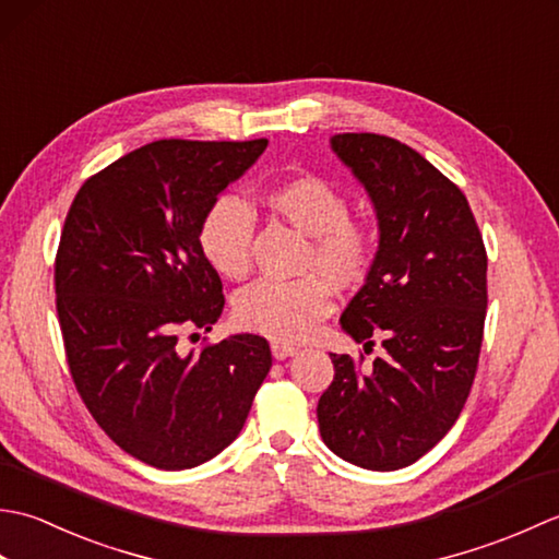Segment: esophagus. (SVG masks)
<instances>
[{
	"mask_svg": "<svg viewBox=\"0 0 559 559\" xmlns=\"http://www.w3.org/2000/svg\"><path fill=\"white\" fill-rule=\"evenodd\" d=\"M271 353L276 360H286V358H290V355L298 353V348L290 346V343H283V341H271Z\"/></svg>",
	"mask_w": 559,
	"mask_h": 559,
	"instance_id": "esophagus-1",
	"label": "esophagus"
}]
</instances>
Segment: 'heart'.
I'll return each instance as SVG.
<instances>
[{"label":"heart","mask_w":559,"mask_h":559,"mask_svg":"<svg viewBox=\"0 0 559 559\" xmlns=\"http://www.w3.org/2000/svg\"><path fill=\"white\" fill-rule=\"evenodd\" d=\"M264 201L295 228L312 237L305 254L307 276L298 281H257L235 300V319L245 329L281 341H302L334 307L336 288H355L370 276L377 237L350 221V204L338 189L314 175L271 187ZM254 218L245 201L221 197L199 223V249L225 278H245L252 259Z\"/></svg>","instance_id":"1"}]
</instances>
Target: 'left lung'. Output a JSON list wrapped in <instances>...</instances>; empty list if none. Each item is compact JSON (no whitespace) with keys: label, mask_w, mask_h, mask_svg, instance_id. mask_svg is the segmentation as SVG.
<instances>
[{"label":"left lung","mask_w":559,"mask_h":559,"mask_svg":"<svg viewBox=\"0 0 559 559\" xmlns=\"http://www.w3.org/2000/svg\"><path fill=\"white\" fill-rule=\"evenodd\" d=\"M331 151L370 197L379 245L341 329L384 355L360 372L331 353L334 382L317 406L324 444L367 471L425 456L456 423L476 377L488 254L461 189L396 139L336 134Z\"/></svg>","instance_id":"8db88e82"}]
</instances>
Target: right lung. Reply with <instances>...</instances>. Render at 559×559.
I'll list each match as a JSON object with an SVG mask.
<instances>
[{
  "instance_id": "right-lung-1",
  "label": "right lung",
  "mask_w": 559,
  "mask_h": 559,
  "mask_svg": "<svg viewBox=\"0 0 559 559\" xmlns=\"http://www.w3.org/2000/svg\"><path fill=\"white\" fill-rule=\"evenodd\" d=\"M269 146L160 139L83 182L55 261L67 362L93 418L127 454L163 471L213 459L240 435L271 370L266 338L177 348L180 329L223 312L199 223Z\"/></svg>"
}]
</instances>
